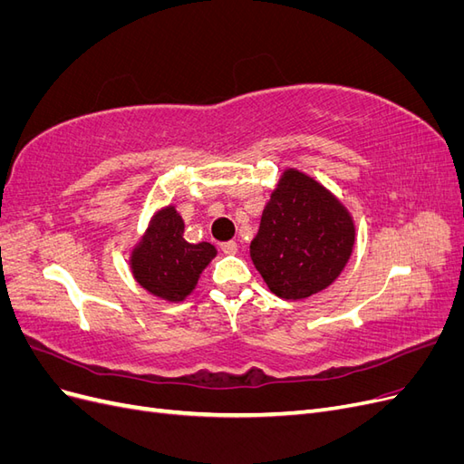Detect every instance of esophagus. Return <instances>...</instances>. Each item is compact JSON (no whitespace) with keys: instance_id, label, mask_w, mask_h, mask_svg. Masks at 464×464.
<instances>
[{"instance_id":"34e87169","label":"esophagus","mask_w":464,"mask_h":464,"mask_svg":"<svg viewBox=\"0 0 464 464\" xmlns=\"http://www.w3.org/2000/svg\"><path fill=\"white\" fill-rule=\"evenodd\" d=\"M220 249L224 251V254H236L237 251V244L234 242V240H230V242H224V244H220Z\"/></svg>"}]
</instances>
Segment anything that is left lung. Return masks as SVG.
<instances>
[{"mask_svg": "<svg viewBox=\"0 0 464 464\" xmlns=\"http://www.w3.org/2000/svg\"><path fill=\"white\" fill-rule=\"evenodd\" d=\"M354 236L346 207L319 181L288 168L263 208L249 256L278 298L304 300L343 273Z\"/></svg>", "mask_w": 464, "mask_h": 464, "instance_id": "left-lung-1", "label": "left lung"}]
</instances>
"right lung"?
Masks as SVG:
<instances>
[{
	"label": "right lung",
	"mask_w": 464,
	"mask_h": 464,
	"mask_svg": "<svg viewBox=\"0 0 464 464\" xmlns=\"http://www.w3.org/2000/svg\"><path fill=\"white\" fill-rule=\"evenodd\" d=\"M184 220L174 205L160 208L131 251V273L147 292L168 302L186 300L205 266L217 256L208 242L189 244Z\"/></svg>",
	"instance_id": "right-lung-1"
}]
</instances>
